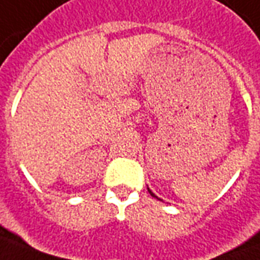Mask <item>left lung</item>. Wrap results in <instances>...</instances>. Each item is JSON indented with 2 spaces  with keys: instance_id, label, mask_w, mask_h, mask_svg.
Listing matches in <instances>:
<instances>
[{
  "instance_id": "1",
  "label": "left lung",
  "mask_w": 260,
  "mask_h": 260,
  "mask_svg": "<svg viewBox=\"0 0 260 260\" xmlns=\"http://www.w3.org/2000/svg\"><path fill=\"white\" fill-rule=\"evenodd\" d=\"M148 192H150V193H151V196H154V198H156V196H155V194H154V193H152V192H151V190H150V189H148Z\"/></svg>"
}]
</instances>
